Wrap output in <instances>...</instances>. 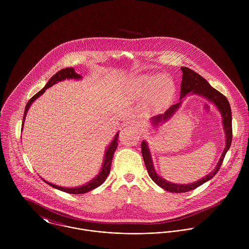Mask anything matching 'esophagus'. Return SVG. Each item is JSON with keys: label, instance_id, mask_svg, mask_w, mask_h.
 Returning <instances> with one entry per match:
<instances>
[{"label": "esophagus", "instance_id": "34e87169", "mask_svg": "<svg viewBox=\"0 0 249 249\" xmlns=\"http://www.w3.org/2000/svg\"><path fill=\"white\" fill-rule=\"evenodd\" d=\"M125 129H126V130H134V131H137V132H139V133L142 132V130L140 124H139L138 122H135V121L129 123V124L126 125Z\"/></svg>", "mask_w": 249, "mask_h": 249}]
</instances>
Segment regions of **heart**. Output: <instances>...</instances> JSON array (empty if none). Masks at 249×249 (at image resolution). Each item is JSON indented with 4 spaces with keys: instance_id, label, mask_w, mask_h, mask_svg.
<instances>
[{
    "instance_id": "b5f03b06",
    "label": "heart",
    "mask_w": 249,
    "mask_h": 249,
    "mask_svg": "<svg viewBox=\"0 0 249 249\" xmlns=\"http://www.w3.org/2000/svg\"><path fill=\"white\" fill-rule=\"evenodd\" d=\"M160 81L159 76H142L135 82L134 90L139 96H150L155 91L159 95Z\"/></svg>"
}]
</instances>
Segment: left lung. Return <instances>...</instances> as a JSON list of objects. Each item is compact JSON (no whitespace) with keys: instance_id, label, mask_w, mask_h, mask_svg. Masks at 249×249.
Wrapping results in <instances>:
<instances>
[{"instance_id":"8db88e82","label":"left lung","mask_w":249,"mask_h":249,"mask_svg":"<svg viewBox=\"0 0 249 249\" xmlns=\"http://www.w3.org/2000/svg\"><path fill=\"white\" fill-rule=\"evenodd\" d=\"M181 70H182L183 74H182L181 90H180V102L177 105H174L170 107L164 114L152 117L151 118L152 124L154 125H156L161 122L168 121L175 114V112L178 110V107H180V105L182 103L181 102L182 98H184L187 94L192 92V94H197L202 97H205L210 102H212L216 108H218L219 112L221 113V117H222V123H223L226 142H225L224 150L222 151V154L219 158V161L217 162V165L215 166V168L212 173H210L208 176L201 178L200 180H198L195 183L181 185V184L171 183V182L160 178L156 174L154 167H153V162L151 159L148 145L145 141H142L141 143L142 158H143V162H144V165L146 167L149 177L159 187H161L162 189H164L168 192H171V193H186V192L195 190L196 188L199 187L203 183L212 179L218 172V170L223 162V159L225 157V154L228 151V149L230 148L231 142H232V113H231V107L229 105V102L227 101L225 96H223L221 93H219L217 90H215L208 83V81L205 78H203L201 75H199L197 72L193 71L192 69H189L187 67H181Z\"/></svg>"}]
</instances>
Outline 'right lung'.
<instances>
[{
    "instance_id": "right-lung-1",
    "label": "right lung",
    "mask_w": 249,
    "mask_h": 249,
    "mask_svg": "<svg viewBox=\"0 0 249 249\" xmlns=\"http://www.w3.org/2000/svg\"><path fill=\"white\" fill-rule=\"evenodd\" d=\"M66 78H74V79H79L81 78V75L76 73L74 71L73 68H65V69H62L60 71H57L55 74H53L51 79L47 82L46 86L40 90L37 94H36L27 104L26 108H25V113H24V119H23V125H24V122H25V119H26V116H27V112L29 110L30 107L32 106V104L36 101L37 98H39L45 91L46 89H48L49 87L53 86V84H55L57 81H62ZM23 129V128H22ZM118 136H119V133L116 134V136L114 137L113 141L111 142V143L109 144L108 148H107V152H106V156H105V160H104V164H103V167H102V171L100 172V174L94 178L92 179L90 182L86 183L85 185L83 186H80V187H75V188H63V187H59L57 185H54V184H52V183H49L47 181H45L43 178V180L49 184L50 186L57 189V190H60L62 192H65V193H69V194H85V193H88L89 191L91 190H94L96 189L97 187L101 186L107 179L109 173H110V167H111V163H112V158H113V155H114V152L118 146Z\"/></svg>"
}]
</instances>
